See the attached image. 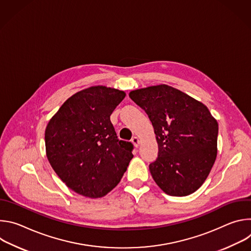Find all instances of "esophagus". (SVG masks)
<instances>
[{
  "mask_svg": "<svg viewBox=\"0 0 251 251\" xmlns=\"http://www.w3.org/2000/svg\"><path fill=\"white\" fill-rule=\"evenodd\" d=\"M132 143H133V145H134L136 148H138V147L140 146V139L135 136V137L132 138Z\"/></svg>",
  "mask_w": 251,
  "mask_h": 251,
  "instance_id": "34e87169",
  "label": "esophagus"
}]
</instances>
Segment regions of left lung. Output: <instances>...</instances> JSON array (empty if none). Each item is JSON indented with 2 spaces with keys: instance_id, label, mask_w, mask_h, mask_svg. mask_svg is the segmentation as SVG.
<instances>
[{
  "instance_id": "8db88e82",
  "label": "left lung",
  "mask_w": 251,
  "mask_h": 251,
  "mask_svg": "<svg viewBox=\"0 0 251 251\" xmlns=\"http://www.w3.org/2000/svg\"><path fill=\"white\" fill-rule=\"evenodd\" d=\"M129 96L154 127L159 152L149 169L156 184L174 197L195 193L217 159L216 118L203 103L167 84L132 90Z\"/></svg>"
}]
</instances>
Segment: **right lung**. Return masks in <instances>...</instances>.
Instances as JSON below:
<instances>
[{
  "label": "right lung",
  "instance_id": "right-lung-1",
  "mask_svg": "<svg viewBox=\"0 0 251 251\" xmlns=\"http://www.w3.org/2000/svg\"><path fill=\"white\" fill-rule=\"evenodd\" d=\"M122 90L90 86L69 97L45 133L48 160L75 193L101 198L113 190L133 158V145L118 140L110 115L124 99Z\"/></svg>",
  "mask_w": 251,
  "mask_h": 251
}]
</instances>
